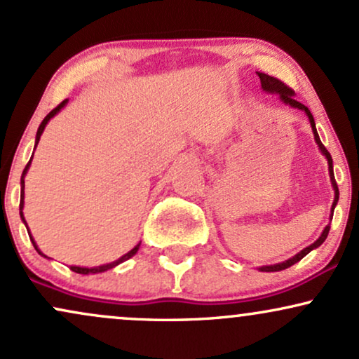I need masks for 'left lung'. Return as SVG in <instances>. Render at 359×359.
<instances>
[{
    "label": "left lung",
    "mask_w": 359,
    "mask_h": 359,
    "mask_svg": "<svg viewBox=\"0 0 359 359\" xmlns=\"http://www.w3.org/2000/svg\"><path fill=\"white\" fill-rule=\"evenodd\" d=\"M258 76L261 79V88H263L264 91L266 93H276V95H280V98L283 103L290 104L291 108H298L302 109V111L306 113V116L309 119V123H311V130H313V135H315V141L318 144V148L321 149V153L325 154L326 159H328V168H330V178H331V184H333V189H334V201H333V206H331V218H333V211H334V206L338 205V198H339V191H338V184H336V180H334V172H333V159H331V154L328 153V149L325 148V144L321 143L320 136H318V131H316V125H315V118H313V114L309 109L306 108V106L299 103V101L294 100V91L291 90L290 86H286L285 83L281 81V79L274 78V76H269V74H264V73H258ZM330 233V224L326 226L325 229H323L321 236L318 238V240L313 243V245H309L308 248H304L303 251H299L298 255H294L293 258L283 261V263H278V264H271V266H261L259 271H266V273H271V271H281V269H286L290 266H293L294 263H298L299 259H303L304 256H306L309 251H313L315 248L321 246L323 241L326 240V236H328Z\"/></svg>",
    "instance_id": "left-lung-1"
}]
</instances>
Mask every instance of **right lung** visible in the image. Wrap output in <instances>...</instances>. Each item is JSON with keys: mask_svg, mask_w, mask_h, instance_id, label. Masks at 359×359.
I'll return each instance as SVG.
<instances>
[{"mask_svg": "<svg viewBox=\"0 0 359 359\" xmlns=\"http://www.w3.org/2000/svg\"><path fill=\"white\" fill-rule=\"evenodd\" d=\"M66 103H68V100L61 101V103L57 104L55 109H51V111L46 114V118L43 119V121H41V125H39V128H38V133H36V141H34V148H36L38 143H39V138H41V135H43V131H44V126L48 125V121H50V119H51L53 116H55V114H57V113L61 111V108H65V104H66ZM31 158H33V156H31ZM29 165H31V159H29V161H28V165H26L25 171H23V175H21V200H20V216H21V219H23V223H25V224H26V221H25V216H23V206H25V176H26V172H28V168H29ZM26 229H28V224H26ZM28 234H29V240H31V243H33L34 250H36L38 253L41 255V256H44V255L41 253V251L38 250L36 243H34L33 236H31V233H28ZM140 245H141V243H138V245H136L135 248H133V250L130 251V253H126L125 256H121V258L116 259V261H113V263L103 264V266H96V268H81V266H72V271H74V273H79V274H90V273H103V271H108V269H111V268H114V266H118L119 263H123V261L130 259L133 255H136V251L140 250ZM44 258H48V256H44Z\"/></svg>", "mask_w": 359, "mask_h": 359, "instance_id": "obj_1", "label": "right lung"}]
</instances>
